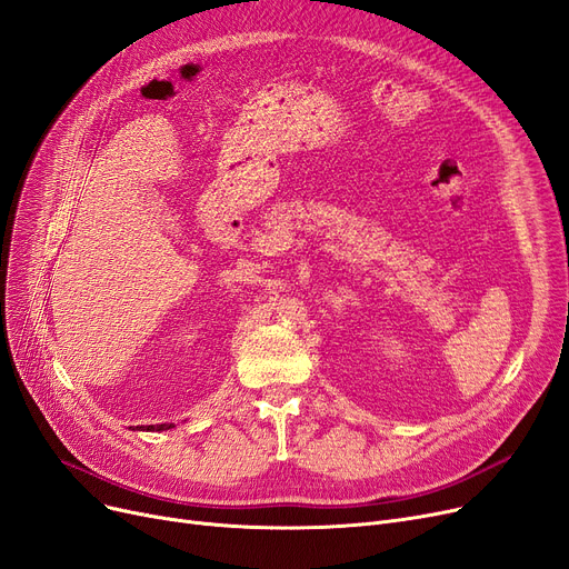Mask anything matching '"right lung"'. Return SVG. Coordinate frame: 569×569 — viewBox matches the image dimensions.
Here are the masks:
<instances>
[{
  "label": "right lung",
  "mask_w": 569,
  "mask_h": 569,
  "mask_svg": "<svg viewBox=\"0 0 569 569\" xmlns=\"http://www.w3.org/2000/svg\"><path fill=\"white\" fill-rule=\"evenodd\" d=\"M174 423H160V426H137L132 430H146V432H162V430H171Z\"/></svg>",
  "instance_id": "add662e5"
}]
</instances>
